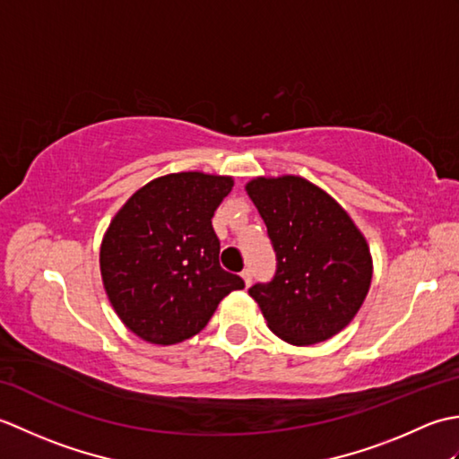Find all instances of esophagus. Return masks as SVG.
<instances>
[{
    "mask_svg": "<svg viewBox=\"0 0 459 459\" xmlns=\"http://www.w3.org/2000/svg\"><path fill=\"white\" fill-rule=\"evenodd\" d=\"M240 276H242V280H245V286L248 288V286L252 284V270H248V268H247V270H242V274H240Z\"/></svg>",
    "mask_w": 459,
    "mask_h": 459,
    "instance_id": "34e87169",
    "label": "esophagus"
}]
</instances>
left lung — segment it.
Segmentation results:
<instances>
[{"instance_id":"obj_1","label":"left lung","mask_w":459,"mask_h":459,"mask_svg":"<svg viewBox=\"0 0 459 459\" xmlns=\"http://www.w3.org/2000/svg\"><path fill=\"white\" fill-rule=\"evenodd\" d=\"M276 250V276L255 284L270 331L290 345H314L337 335L363 306L373 256L347 211L299 175L247 183Z\"/></svg>"}]
</instances>
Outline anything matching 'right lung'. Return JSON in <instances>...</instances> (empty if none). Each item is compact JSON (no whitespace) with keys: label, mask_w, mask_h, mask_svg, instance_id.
Here are the masks:
<instances>
[{"label":"right lung","mask_w":459,"mask_h":459,"mask_svg":"<svg viewBox=\"0 0 459 459\" xmlns=\"http://www.w3.org/2000/svg\"><path fill=\"white\" fill-rule=\"evenodd\" d=\"M232 178L169 173L145 183L114 214L100 245V274L122 324L153 345H175L209 324L245 281L219 264L211 219Z\"/></svg>","instance_id":"add662e5"}]
</instances>
